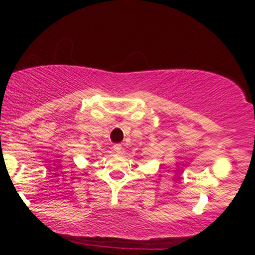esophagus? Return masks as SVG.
<instances>
[{
    "label": "esophagus",
    "mask_w": 255,
    "mask_h": 255,
    "mask_svg": "<svg viewBox=\"0 0 255 255\" xmlns=\"http://www.w3.org/2000/svg\"><path fill=\"white\" fill-rule=\"evenodd\" d=\"M114 151H115L116 153H121V152H122V145L121 144L114 145Z\"/></svg>",
    "instance_id": "esophagus-1"
}]
</instances>
